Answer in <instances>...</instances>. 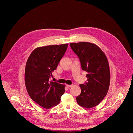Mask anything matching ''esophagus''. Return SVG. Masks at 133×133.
<instances>
[{
    "label": "esophagus",
    "instance_id": "esophagus-1",
    "mask_svg": "<svg viewBox=\"0 0 133 133\" xmlns=\"http://www.w3.org/2000/svg\"><path fill=\"white\" fill-rule=\"evenodd\" d=\"M66 87H67L69 88V87H72L73 85H66Z\"/></svg>",
    "mask_w": 133,
    "mask_h": 133
}]
</instances>
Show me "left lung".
I'll list each match as a JSON object with an SVG mask.
<instances>
[{
    "label": "left lung",
    "mask_w": 133,
    "mask_h": 133,
    "mask_svg": "<svg viewBox=\"0 0 133 133\" xmlns=\"http://www.w3.org/2000/svg\"><path fill=\"white\" fill-rule=\"evenodd\" d=\"M78 56L81 68L86 71L87 83L80 84V94L76 97L78 104L85 108L97 105L106 96L110 83V72L105 54L96 45L88 42L70 43Z\"/></svg>",
    "instance_id": "8db88e82"
}]
</instances>
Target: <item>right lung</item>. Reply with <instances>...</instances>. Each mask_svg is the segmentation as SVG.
<instances>
[{"label": "right lung", "mask_w": 133, "mask_h": 133, "mask_svg": "<svg viewBox=\"0 0 133 133\" xmlns=\"http://www.w3.org/2000/svg\"><path fill=\"white\" fill-rule=\"evenodd\" d=\"M68 44L39 47L30 55L25 69V84L31 98L40 106L49 109L58 104L65 85L50 81L52 72L68 48Z\"/></svg>", "instance_id": "obj_1"}]
</instances>
